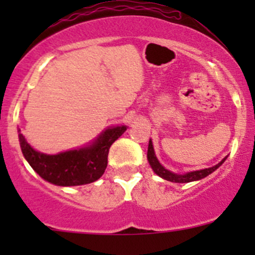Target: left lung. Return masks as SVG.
I'll list each match as a JSON object with an SVG mask.
<instances>
[{"label":"left lung","instance_id":"obj_1","mask_svg":"<svg viewBox=\"0 0 255 255\" xmlns=\"http://www.w3.org/2000/svg\"><path fill=\"white\" fill-rule=\"evenodd\" d=\"M146 158H148L149 164H150L151 169H153L154 173H155L156 175L163 177L164 180H168V181L180 182V184H181V182L197 181V180H201V179H204V177H206L207 175H210L211 173H213L216 169H218L223 163H225V160L227 159V156H226L225 159H222V160H221L217 165L212 166V168L202 169V170H196V171H190V173H186V174H175V173H173V171H169L168 169H165L160 163H159V160L156 159L155 153H154L153 143H151V140H149L148 154H146Z\"/></svg>","mask_w":255,"mask_h":255}]
</instances>
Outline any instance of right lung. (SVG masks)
I'll return each mask as SVG.
<instances>
[{"label":"right lung","instance_id":"add662e5","mask_svg":"<svg viewBox=\"0 0 255 255\" xmlns=\"http://www.w3.org/2000/svg\"><path fill=\"white\" fill-rule=\"evenodd\" d=\"M126 126L102 132L90 145L49 155L33 149L18 129L22 153L39 176L58 186H78L96 181L107 168L110 146L126 132Z\"/></svg>","mask_w":255,"mask_h":255}]
</instances>
